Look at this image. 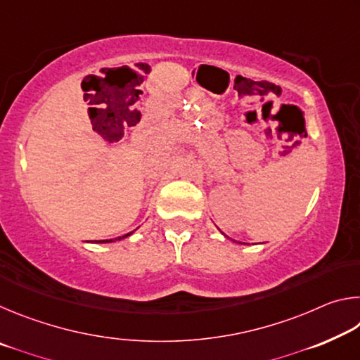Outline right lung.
<instances>
[{
	"label": "right lung",
	"instance_id": "add662e5",
	"mask_svg": "<svg viewBox=\"0 0 360 360\" xmlns=\"http://www.w3.org/2000/svg\"><path fill=\"white\" fill-rule=\"evenodd\" d=\"M130 235H131V231H130V233L124 235V236H119L117 240H124V238H127V236H130ZM112 241H115V240H103V241H98V243H112Z\"/></svg>",
	"mask_w": 360,
	"mask_h": 360
}]
</instances>
